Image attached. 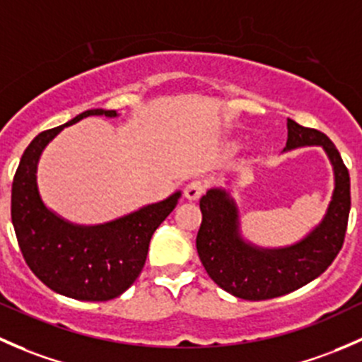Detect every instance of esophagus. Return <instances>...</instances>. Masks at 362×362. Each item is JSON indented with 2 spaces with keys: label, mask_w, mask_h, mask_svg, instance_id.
Returning a JSON list of instances; mask_svg holds the SVG:
<instances>
[{
  "label": "esophagus",
  "mask_w": 362,
  "mask_h": 362,
  "mask_svg": "<svg viewBox=\"0 0 362 362\" xmlns=\"http://www.w3.org/2000/svg\"><path fill=\"white\" fill-rule=\"evenodd\" d=\"M204 192H206V185H204L200 180H195L186 185L185 197L189 200V202H193V200H199L200 197L204 195Z\"/></svg>",
  "instance_id": "1"
}]
</instances>
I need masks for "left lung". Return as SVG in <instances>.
<instances>
[{
  "instance_id": "1",
  "label": "left lung",
  "mask_w": 362,
  "mask_h": 362,
  "mask_svg": "<svg viewBox=\"0 0 362 362\" xmlns=\"http://www.w3.org/2000/svg\"><path fill=\"white\" fill-rule=\"evenodd\" d=\"M320 146L334 174V189L326 214L303 238L284 247H262L240 233L235 200L225 188H211L200 199L202 225L197 252L209 277L242 300H268L300 289L317 279L340 252L350 212V176L337 146L326 134L288 118L284 151Z\"/></svg>"
}]
</instances>
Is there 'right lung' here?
I'll return each instance as SVG.
<instances>
[{
	"label": "right lung",
	"mask_w": 362,
	"mask_h": 362,
	"mask_svg": "<svg viewBox=\"0 0 362 362\" xmlns=\"http://www.w3.org/2000/svg\"><path fill=\"white\" fill-rule=\"evenodd\" d=\"M87 117L115 118L118 113L87 110L38 134L25 148L12 185V223L25 263L47 288L74 300L107 301L139 277L151 235L177 206L181 192L100 225H76L55 214L40 195V156L64 127Z\"/></svg>",
	"instance_id": "add662e5"
}]
</instances>
